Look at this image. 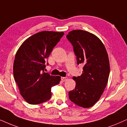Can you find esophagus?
<instances>
[{
    "label": "esophagus",
    "mask_w": 127,
    "mask_h": 127,
    "mask_svg": "<svg viewBox=\"0 0 127 127\" xmlns=\"http://www.w3.org/2000/svg\"><path fill=\"white\" fill-rule=\"evenodd\" d=\"M67 79H68V78L67 77H61V79H62L63 82H64V81H67Z\"/></svg>",
    "instance_id": "esophagus-1"
}]
</instances>
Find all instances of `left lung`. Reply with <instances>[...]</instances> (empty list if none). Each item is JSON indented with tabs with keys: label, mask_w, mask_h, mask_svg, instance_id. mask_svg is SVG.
<instances>
[{
	"label": "left lung",
	"mask_w": 127,
	"mask_h": 127,
	"mask_svg": "<svg viewBox=\"0 0 127 127\" xmlns=\"http://www.w3.org/2000/svg\"><path fill=\"white\" fill-rule=\"evenodd\" d=\"M67 38L73 46L77 64L84 65L81 76L73 77L75 89L68 92L70 100L84 108L92 107L100 99L110 74L107 52L96 35L83 30H72Z\"/></svg>",
	"instance_id": "1"
}]
</instances>
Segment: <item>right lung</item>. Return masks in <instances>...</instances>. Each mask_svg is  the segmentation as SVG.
<instances>
[{
	"label": "right lung",
	"mask_w": 127,
	"mask_h": 127,
	"mask_svg": "<svg viewBox=\"0 0 127 127\" xmlns=\"http://www.w3.org/2000/svg\"><path fill=\"white\" fill-rule=\"evenodd\" d=\"M64 35L63 32L42 31L27 39L15 56L13 75L21 95L27 103L38 104L49 100L51 88L61 77L44 72L45 61Z\"/></svg>",
	"instance_id": "obj_1"
}]
</instances>
